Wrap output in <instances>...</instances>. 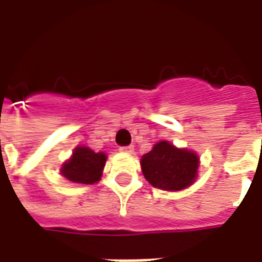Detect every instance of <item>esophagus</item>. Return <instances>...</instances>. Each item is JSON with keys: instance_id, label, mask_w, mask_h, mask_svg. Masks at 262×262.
Wrapping results in <instances>:
<instances>
[{"instance_id": "34e87169", "label": "esophagus", "mask_w": 262, "mask_h": 262, "mask_svg": "<svg viewBox=\"0 0 262 262\" xmlns=\"http://www.w3.org/2000/svg\"><path fill=\"white\" fill-rule=\"evenodd\" d=\"M119 150L122 151V153L132 154V153H133V150H135V147H133V146H126V147H120Z\"/></svg>"}]
</instances>
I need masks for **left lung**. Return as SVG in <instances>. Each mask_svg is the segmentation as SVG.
Returning <instances> with one entry per match:
<instances>
[{"instance_id": "left-lung-1", "label": "left lung", "mask_w": 262, "mask_h": 262, "mask_svg": "<svg viewBox=\"0 0 262 262\" xmlns=\"http://www.w3.org/2000/svg\"><path fill=\"white\" fill-rule=\"evenodd\" d=\"M199 156L192 150L178 148L167 140L156 143L140 160L142 172L154 188L182 191L198 178Z\"/></svg>"}]
</instances>
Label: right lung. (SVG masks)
<instances>
[{
  "label": "right lung",
  "mask_w": 262,
  "mask_h": 262,
  "mask_svg": "<svg viewBox=\"0 0 262 262\" xmlns=\"http://www.w3.org/2000/svg\"><path fill=\"white\" fill-rule=\"evenodd\" d=\"M106 159L103 151L95 153L86 146H77L71 157L63 163L60 174L75 184H95L102 177Z\"/></svg>",
  "instance_id": "add662e5"
}]
</instances>
